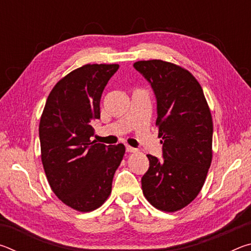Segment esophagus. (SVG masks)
Returning a JSON list of instances; mask_svg holds the SVG:
<instances>
[{
  "mask_svg": "<svg viewBox=\"0 0 251 251\" xmlns=\"http://www.w3.org/2000/svg\"><path fill=\"white\" fill-rule=\"evenodd\" d=\"M126 151H128V152H135V151H137V150H136V148H134V147H131V146L126 145Z\"/></svg>",
  "mask_w": 251,
  "mask_h": 251,
  "instance_id": "esophagus-1",
  "label": "esophagus"
}]
</instances>
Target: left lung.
<instances>
[{
	"instance_id": "8db88e82",
	"label": "left lung",
	"mask_w": 251,
	"mask_h": 251,
	"mask_svg": "<svg viewBox=\"0 0 251 251\" xmlns=\"http://www.w3.org/2000/svg\"><path fill=\"white\" fill-rule=\"evenodd\" d=\"M157 101L163 159L147 155L143 194L157 209L177 211L202 188L212 157V118L202 88L192 73L160 59L134 63Z\"/></svg>"
}]
</instances>
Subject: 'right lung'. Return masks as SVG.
<instances>
[{
    "instance_id": "add662e5",
    "label": "right lung",
    "mask_w": 251,
    "mask_h": 251,
    "mask_svg": "<svg viewBox=\"0 0 251 251\" xmlns=\"http://www.w3.org/2000/svg\"><path fill=\"white\" fill-rule=\"evenodd\" d=\"M117 64H87L63 77L50 91L40 122L41 157L50 188L75 210L99 208L112 192L123 144L91 141L100 117V97Z\"/></svg>"
}]
</instances>
